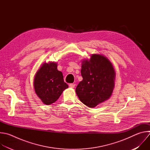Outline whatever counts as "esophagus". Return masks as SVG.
Returning <instances> with one entry per match:
<instances>
[{
    "label": "esophagus",
    "mask_w": 150,
    "mask_h": 150,
    "mask_svg": "<svg viewBox=\"0 0 150 150\" xmlns=\"http://www.w3.org/2000/svg\"><path fill=\"white\" fill-rule=\"evenodd\" d=\"M69 85V87H70L71 88H74V87H75V84H74V83H70Z\"/></svg>",
    "instance_id": "obj_1"
}]
</instances>
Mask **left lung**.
<instances>
[{"instance_id": "left-lung-1", "label": "left lung", "mask_w": 150, "mask_h": 150, "mask_svg": "<svg viewBox=\"0 0 150 150\" xmlns=\"http://www.w3.org/2000/svg\"><path fill=\"white\" fill-rule=\"evenodd\" d=\"M81 81L76 88L80 101L88 108H95L108 100L115 88L116 72L109 59L100 54H93L82 61Z\"/></svg>"}]
</instances>
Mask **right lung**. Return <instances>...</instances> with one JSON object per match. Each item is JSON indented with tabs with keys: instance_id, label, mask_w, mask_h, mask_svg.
Returning <instances> with one entry per match:
<instances>
[{
	"instance_id": "obj_1",
	"label": "right lung",
	"mask_w": 150,
	"mask_h": 150,
	"mask_svg": "<svg viewBox=\"0 0 150 150\" xmlns=\"http://www.w3.org/2000/svg\"><path fill=\"white\" fill-rule=\"evenodd\" d=\"M57 63H44L37 71L34 78L35 93L43 104L50 105L55 102L62 92L68 88L64 82L63 74L57 70Z\"/></svg>"
}]
</instances>
